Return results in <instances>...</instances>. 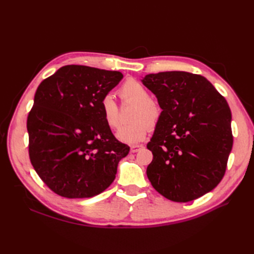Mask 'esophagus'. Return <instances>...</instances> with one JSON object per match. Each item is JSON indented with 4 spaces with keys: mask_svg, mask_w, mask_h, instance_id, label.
Masks as SVG:
<instances>
[{
    "mask_svg": "<svg viewBox=\"0 0 254 254\" xmlns=\"http://www.w3.org/2000/svg\"><path fill=\"white\" fill-rule=\"evenodd\" d=\"M142 148H143V145H132V146H130V151H131V152H137Z\"/></svg>",
    "mask_w": 254,
    "mask_h": 254,
    "instance_id": "1",
    "label": "esophagus"
}]
</instances>
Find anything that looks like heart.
Returning <instances> with one entry per match:
<instances>
[{
	"instance_id": "obj_1",
	"label": "heart",
	"mask_w": 254,
	"mask_h": 254,
	"mask_svg": "<svg viewBox=\"0 0 254 254\" xmlns=\"http://www.w3.org/2000/svg\"><path fill=\"white\" fill-rule=\"evenodd\" d=\"M120 94L123 99L135 103L132 112L134 122L123 126L117 132V137L127 144H134L142 141L147 134L149 125L155 126L160 120L161 109L159 105L150 99L148 90L143 84L134 79H129L123 84ZM103 118L110 128H117L120 125L119 108L111 94H107L101 102Z\"/></svg>"
}]
</instances>
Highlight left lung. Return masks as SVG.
<instances>
[{
  "instance_id": "left-lung-1",
  "label": "left lung",
  "mask_w": 254,
  "mask_h": 254,
  "mask_svg": "<svg viewBox=\"0 0 254 254\" xmlns=\"http://www.w3.org/2000/svg\"><path fill=\"white\" fill-rule=\"evenodd\" d=\"M141 81L162 109L147 144L151 186L176 202L209 193L224 177L233 145L225 97L203 76L188 72L148 74Z\"/></svg>"
}]
</instances>
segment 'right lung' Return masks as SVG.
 <instances>
[{"mask_svg":"<svg viewBox=\"0 0 254 254\" xmlns=\"http://www.w3.org/2000/svg\"><path fill=\"white\" fill-rule=\"evenodd\" d=\"M123 74L64 65L38 87L27 118L29 159L42 181L65 198L101 194L129 146L115 139L101 102Z\"/></svg>","mask_w":254,"mask_h":254,"instance_id":"add662e5","label":"right lung"}]
</instances>
